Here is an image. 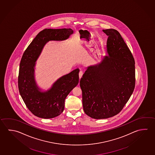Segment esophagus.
Returning a JSON list of instances; mask_svg holds the SVG:
<instances>
[{"instance_id":"34e87169","label":"esophagus","mask_w":155,"mask_h":155,"mask_svg":"<svg viewBox=\"0 0 155 155\" xmlns=\"http://www.w3.org/2000/svg\"><path fill=\"white\" fill-rule=\"evenodd\" d=\"M83 71H80L79 73V78H81V77H82V76H83Z\"/></svg>"}]
</instances>
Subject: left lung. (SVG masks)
Masks as SVG:
<instances>
[{
    "instance_id": "obj_1",
    "label": "left lung",
    "mask_w": 155,
    "mask_h": 155,
    "mask_svg": "<svg viewBox=\"0 0 155 155\" xmlns=\"http://www.w3.org/2000/svg\"><path fill=\"white\" fill-rule=\"evenodd\" d=\"M108 36L107 55L87 68L80 81L85 113L95 119L114 117L122 110L135 87V61L117 30H102Z\"/></svg>"
}]
</instances>
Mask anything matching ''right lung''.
<instances>
[{
	"label": "right lung",
	"mask_w": 155,
	"mask_h": 155,
	"mask_svg": "<svg viewBox=\"0 0 155 155\" xmlns=\"http://www.w3.org/2000/svg\"><path fill=\"white\" fill-rule=\"evenodd\" d=\"M74 33L71 28L45 29L36 35L24 52L19 65L18 85L20 95L28 108L34 115L51 119L64 109L65 100L79 82V68L58 79L51 87L42 91L35 79L37 59L46 44L50 41H63Z\"/></svg>",
	"instance_id": "1"
}]
</instances>
